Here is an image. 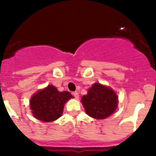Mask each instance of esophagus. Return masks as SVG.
<instances>
[{
    "mask_svg": "<svg viewBox=\"0 0 156 156\" xmlns=\"http://www.w3.org/2000/svg\"><path fill=\"white\" fill-rule=\"evenodd\" d=\"M73 95L76 98H79V94H78V92H73Z\"/></svg>",
    "mask_w": 156,
    "mask_h": 156,
    "instance_id": "obj_1",
    "label": "esophagus"
}]
</instances>
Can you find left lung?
<instances>
[{"instance_id": "1", "label": "left lung", "mask_w": 156, "mask_h": 156, "mask_svg": "<svg viewBox=\"0 0 156 156\" xmlns=\"http://www.w3.org/2000/svg\"><path fill=\"white\" fill-rule=\"evenodd\" d=\"M81 102L86 112L91 117L105 119L115 112L117 106V96L109 87L95 83L83 95Z\"/></svg>"}]
</instances>
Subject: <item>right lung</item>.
<instances>
[{
	"mask_svg": "<svg viewBox=\"0 0 156 156\" xmlns=\"http://www.w3.org/2000/svg\"><path fill=\"white\" fill-rule=\"evenodd\" d=\"M72 98L69 92H58L53 86H48L36 93L30 101L34 117L43 122L54 121L62 115L64 103Z\"/></svg>",
	"mask_w": 156,
	"mask_h": 156,
	"instance_id": "obj_1",
	"label": "right lung"
}]
</instances>
